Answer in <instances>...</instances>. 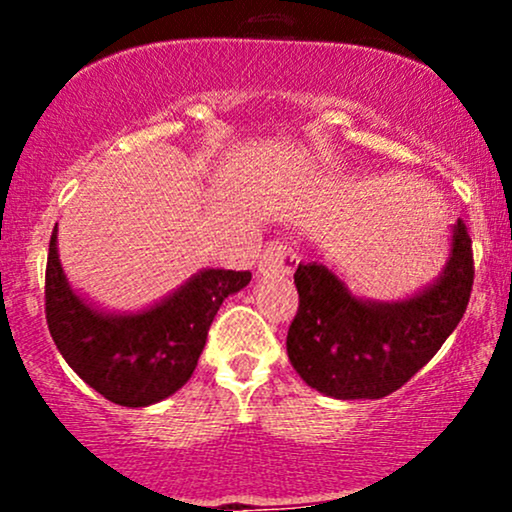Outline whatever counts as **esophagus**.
Returning a JSON list of instances; mask_svg holds the SVG:
<instances>
[{
	"mask_svg": "<svg viewBox=\"0 0 512 512\" xmlns=\"http://www.w3.org/2000/svg\"><path fill=\"white\" fill-rule=\"evenodd\" d=\"M296 267L298 250L291 243H269L257 260V272L260 274H291Z\"/></svg>",
	"mask_w": 512,
	"mask_h": 512,
	"instance_id": "obj_1",
	"label": "esophagus"
}]
</instances>
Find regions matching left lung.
<instances>
[{
  "label": "left lung",
  "mask_w": 512,
  "mask_h": 512,
  "mask_svg": "<svg viewBox=\"0 0 512 512\" xmlns=\"http://www.w3.org/2000/svg\"><path fill=\"white\" fill-rule=\"evenodd\" d=\"M298 310L286 334L296 373L337 399H380L409 383L460 325L474 252L457 221L452 257L431 289L402 303H363L322 264H298Z\"/></svg>",
  "instance_id": "1"
}]
</instances>
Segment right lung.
<instances>
[{
  "instance_id": "obj_1",
  "label": "right lung",
  "mask_w": 512,
  "mask_h": 512,
  "mask_svg": "<svg viewBox=\"0 0 512 512\" xmlns=\"http://www.w3.org/2000/svg\"><path fill=\"white\" fill-rule=\"evenodd\" d=\"M250 279V272L207 269L146 313L101 315L69 289L57 260L55 226L45 267V317L64 361L86 385L120 407H149L192 378L221 303Z\"/></svg>"
}]
</instances>
